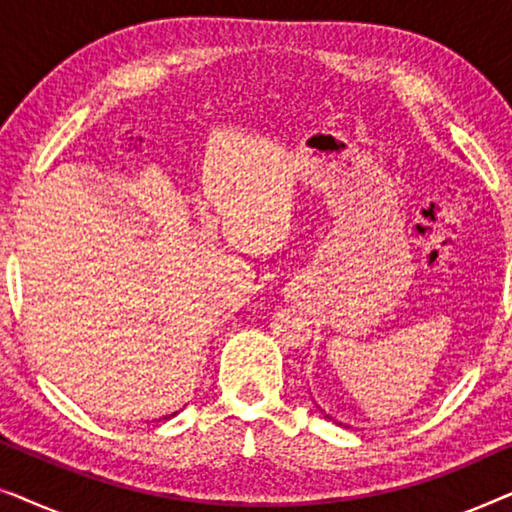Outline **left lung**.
<instances>
[{"label": "left lung", "mask_w": 512, "mask_h": 512, "mask_svg": "<svg viewBox=\"0 0 512 512\" xmlns=\"http://www.w3.org/2000/svg\"><path fill=\"white\" fill-rule=\"evenodd\" d=\"M321 412H324V410H321ZM324 417H328V415H326V412H324ZM328 419H333V417H328ZM340 426H342V424H340Z\"/></svg>", "instance_id": "obj_1"}]
</instances>
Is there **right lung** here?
<instances>
[{
    "instance_id": "obj_1",
    "label": "right lung",
    "mask_w": 512,
    "mask_h": 512,
    "mask_svg": "<svg viewBox=\"0 0 512 512\" xmlns=\"http://www.w3.org/2000/svg\"><path fill=\"white\" fill-rule=\"evenodd\" d=\"M174 415H179V412H172V415H165V417H163V419H172V417H174Z\"/></svg>"
}]
</instances>
